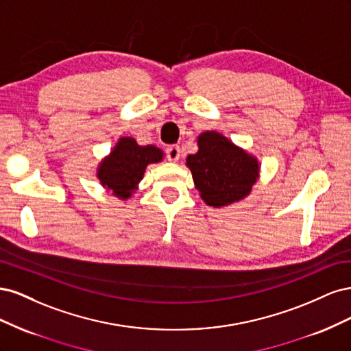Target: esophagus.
I'll return each mask as SVG.
<instances>
[{
	"instance_id": "1",
	"label": "esophagus",
	"mask_w": 351,
	"mask_h": 351,
	"mask_svg": "<svg viewBox=\"0 0 351 351\" xmlns=\"http://www.w3.org/2000/svg\"><path fill=\"white\" fill-rule=\"evenodd\" d=\"M180 156H182V154H180V146L173 145V146H169L168 149H167V158H168V161L177 162L178 159H180Z\"/></svg>"
}]
</instances>
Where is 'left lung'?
<instances>
[{
  "label": "left lung",
  "mask_w": 351,
  "mask_h": 351,
  "mask_svg": "<svg viewBox=\"0 0 351 351\" xmlns=\"http://www.w3.org/2000/svg\"><path fill=\"white\" fill-rule=\"evenodd\" d=\"M199 151L186 158V165L202 200L212 208H224L250 195L259 178V161L218 132L197 137Z\"/></svg>",
  "instance_id": "1"
}]
</instances>
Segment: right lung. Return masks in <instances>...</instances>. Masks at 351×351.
<instances>
[{
  "label": "right lung",
  "instance_id": "1",
  "mask_svg": "<svg viewBox=\"0 0 351 351\" xmlns=\"http://www.w3.org/2000/svg\"><path fill=\"white\" fill-rule=\"evenodd\" d=\"M164 152L154 145L141 146L130 136H123L98 165L97 177L102 187L121 200L132 197L142 182L146 167L161 162Z\"/></svg>",
  "mask_w": 351,
  "mask_h": 351
}]
</instances>
